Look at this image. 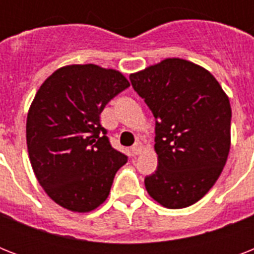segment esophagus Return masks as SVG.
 <instances>
[{
    "mask_svg": "<svg viewBox=\"0 0 254 254\" xmlns=\"http://www.w3.org/2000/svg\"><path fill=\"white\" fill-rule=\"evenodd\" d=\"M143 151V145L141 142H135L133 146H131V153L135 155H138L141 154Z\"/></svg>",
    "mask_w": 254,
    "mask_h": 254,
    "instance_id": "obj_1",
    "label": "esophagus"
}]
</instances>
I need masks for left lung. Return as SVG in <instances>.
Listing matches in <instances>:
<instances>
[{
	"label": "left lung",
	"mask_w": 254,
	"mask_h": 254,
	"mask_svg": "<svg viewBox=\"0 0 254 254\" xmlns=\"http://www.w3.org/2000/svg\"><path fill=\"white\" fill-rule=\"evenodd\" d=\"M155 117L158 167L147 193L166 208L200 200L220 177L231 149V104L213 75L192 62L167 58L130 73Z\"/></svg>",
	"instance_id": "left-lung-1"
}]
</instances>
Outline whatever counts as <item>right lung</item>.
<instances>
[{"label": "right lung", "mask_w": 254, "mask_h": 254, "mask_svg": "<svg viewBox=\"0 0 254 254\" xmlns=\"http://www.w3.org/2000/svg\"><path fill=\"white\" fill-rule=\"evenodd\" d=\"M129 85L117 69L69 64L38 89L26 121L30 163L45 192L63 208L79 213L97 208L127 162L111 146L100 115Z\"/></svg>", "instance_id": "obj_1"}]
</instances>
